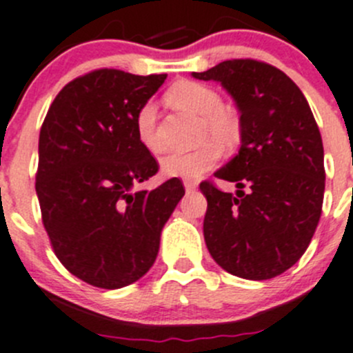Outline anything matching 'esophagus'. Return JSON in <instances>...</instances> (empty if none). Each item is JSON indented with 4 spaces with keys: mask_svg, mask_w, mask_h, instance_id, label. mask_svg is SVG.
I'll use <instances>...</instances> for the list:
<instances>
[{
    "mask_svg": "<svg viewBox=\"0 0 353 353\" xmlns=\"http://www.w3.org/2000/svg\"><path fill=\"white\" fill-rule=\"evenodd\" d=\"M196 186H199V183H196V181H192V179L184 181V188H186V192H193Z\"/></svg>",
    "mask_w": 353,
    "mask_h": 353,
    "instance_id": "1",
    "label": "esophagus"
}]
</instances>
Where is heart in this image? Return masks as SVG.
I'll return each instance as SVG.
<instances>
[{
    "instance_id": "1",
    "label": "heart",
    "mask_w": 353,
    "mask_h": 353,
    "mask_svg": "<svg viewBox=\"0 0 353 353\" xmlns=\"http://www.w3.org/2000/svg\"><path fill=\"white\" fill-rule=\"evenodd\" d=\"M165 99L177 110L200 118L199 148L186 153H170L161 160V172L170 177L196 179L216 165L223 150L233 151L242 141V120L235 110L223 106L216 88L199 81H177L167 90ZM136 136L141 146L158 154L163 146L157 132V108L146 102L137 110Z\"/></svg>"
}]
</instances>
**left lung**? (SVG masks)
<instances>
[{
	"label": "left lung",
	"instance_id": "obj_1",
	"mask_svg": "<svg viewBox=\"0 0 353 353\" xmlns=\"http://www.w3.org/2000/svg\"><path fill=\"white\" fill-rule=\"evenodd\" d=\"M193 77L219 81L242 120L239 154L214 174L235 183V195L200 183L207 249L232 275L273 279L305 254L321 219L325 170L317 121L298 85L266 62L232 59Z\"/></svg>",
	"mask_w": 353,
	"mask_h": 353
}]
</instances>
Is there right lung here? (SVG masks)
<instances>
[{
  "label": "right lung",
  "mask_w": 353,
  "mask_h": 353,
  "mask_svg": "<svg viewBox=\"0 0 353 353\" xmlns=\"http://www.w3.org/2000/svg\"><path fill=\"white\" fill-rule=\"evenodd\" d=\"M167 74L95 69L69 81L39 130L36 195L52 249L87 284L120 289L153 266L160 233L184 195L136 136V114Z\"/></svg>",
  "instance_id": "right-lung-1"
}]
</instances>
